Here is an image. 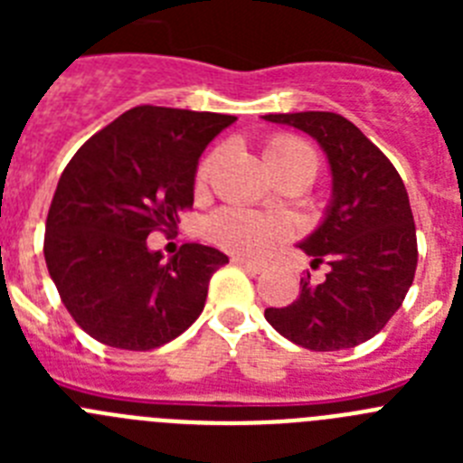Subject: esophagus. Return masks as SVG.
<instances>
[{
  "mask_svg": "<svg viewBox=\"0 0 463 463\" xmlns=\"http://www.w3.org/2000/svg\"><path fill=\"white\" fill-rule=\"evenodd\" d=\"M232 264H236V267L245 269V271H252V273L264 271V267H261L260 261H250V260H245V257H232Z\"/></svg>",
  "mask_w": 463,
  "mask_h": 463,
  "instance_id": "34e87169",
  "label": "esophagus"
}]
</instances>
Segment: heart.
<instances>
[{
    "mask_svg": "<svg viewBox=\"0 0 463 463\" xmlns=\"http://www.w3.org/2000/svg\"><path fill=\"white\" fill-rule=\"evenodd\" d=\"M264 159H267L271 174L289 169V166H317V159L308 143L304 138L289 137V134H278V137L269 138ZM215 162H218V155L203 159L196 171V185H203L208 181ZM211 234L222 248L236 252V255L260 257L285 239V227L276 218H267L260 213L227 208L213 218Z\"/></svg>",
    "mask_w": 463,
    "mask_h": 463,
    "instance_id": "heart-1",
    "label": "heart"
}]
</instances>
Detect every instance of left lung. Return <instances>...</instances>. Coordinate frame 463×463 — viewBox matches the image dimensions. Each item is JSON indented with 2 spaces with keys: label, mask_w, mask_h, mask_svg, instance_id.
Listing matches in <instances>:
<instances>
[{
  "label": "left lung",
  "mask_w": 463,
  "mask_h": 463,
  "mask_svg": "<svg viewBox=\"0 0 463 463\" xmlns=\"http://www.w3.org/2000/svg\"><path fill=\"white\" fill-rule=\"evenodd\" d=\"M320 143L331 171V199L320 224L298 248L310 264H329L313 285L301 280L297 301L267 308L269 325L315 353L369 341L401 308L417 267L411 202L392 162L350 120L326 110L269 113Z\"/></svg>",
  "instance_id": "left-lung-1"
}]
</instances>
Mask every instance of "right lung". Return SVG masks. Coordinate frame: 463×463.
I'll list each match as a JSON object with an SVG mask.
<instances>
[{"instance_id": "add662e5", "label": "right lung", "mask_w": 463, "mask_h": 463, "mask_svg": "<svg viewBox=\"0 0 463 463\" xmlns=\"http://www.w3.org/2000/svg\"><path fill=\"white\" fill-rule=\"evenodd\" d=\"M234 116L137 106L83 143L60 175L43 255L76 325L118 350H153L202 315L229 257L185 243L162 261L148 234L194 202L199 157Z\"/></svg>"}]
</instances>
